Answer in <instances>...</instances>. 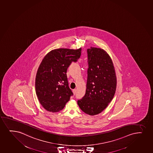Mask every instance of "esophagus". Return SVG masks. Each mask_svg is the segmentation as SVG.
<instances>
[{
  "label": "esophagus",
  "instance_id": "obj_1",
  "mask_svg": "<svg viewBox=\"0 0 153 153\" xmlns=\"http://www.w3.org/2000/svg\"><path fill=\"white\" fill-rule=\"evenodd\" d=\"M72 92H73V93H74V94H76V89H74L72 90Z\"/></svg>",
  "mask_w": 153,
  "mask_h": 153
}]
</instances>
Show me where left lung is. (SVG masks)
Segmentation results:
<instances>
[{
    "label": "left lung",
    "instance_id": "8db88e82",
    "mask_svg": "<svg viewBox=\"0 0 153 153\" xmlns=\"http://www.w3.org/2000/svg\"><path fill=\"white\" fill-rule=\"evenodd\" d=\"M87 52L86 93L77 100V104L84 112L95 115L102 112L113 98L116 91V74L112 61L104 50L91 47Z\"/></svg>",
    "mask_w": 153,
    "mask_h": 153
}]
</instances>
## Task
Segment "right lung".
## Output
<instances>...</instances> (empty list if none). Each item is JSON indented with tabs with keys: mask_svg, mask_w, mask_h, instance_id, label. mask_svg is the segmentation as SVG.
Listing matches in <instances>:
<instances>
[{
	"mask_svg": "<svg viewBox=\"0 0 153 153\" xmlns=\"http://www.w3.org/2000/svg\"><path fill=\"white\" fill-rule=\"evenodd\" d=\"M81 48L54 49L44 56L37 71L36 92L39 102L47 111L62 110L74 95L69 87L67 69L80 58Z\"/></svg>",
	"mask_w": 153,
	"mask_h": 153,
	"instance_id": "add662e5",
	"label": "right lung"
}]
</instances>
